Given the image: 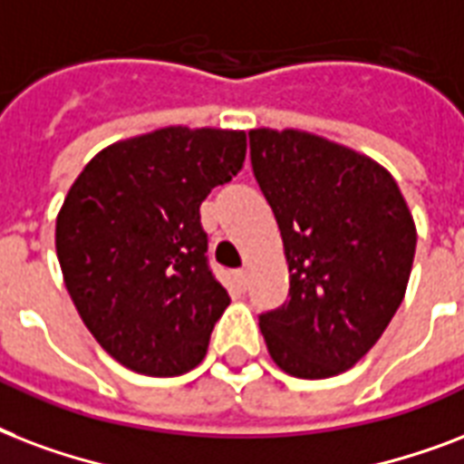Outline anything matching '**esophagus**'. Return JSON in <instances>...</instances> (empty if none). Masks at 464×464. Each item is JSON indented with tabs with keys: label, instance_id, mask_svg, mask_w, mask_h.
<instances>
[{
	"label": "esophagus",
	"instance_id": "esophagus-1",
	"mask_svg": "<svg viewBox=\"0 0 464 464\" xmlns=\"http://www.w3.org/2000/svg\"><path fill=\"white\" fill-rule=\"evenodd\" d=\"M246 276H249V273H246V268H239V271H235L237 285H239L242 290H246Z\"/></svg>",
	"mask_w": 464,
	"mask_h": 464
}]
</instances>
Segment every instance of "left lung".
Wrapping results in <instances>:
<instances>
[{
  "label": "left lung",
  "instance_id": "left-lung-1",
  "mask_svg": "<svg viewBox=\"0 0 464 464\" xmlns=\"http://www.w3.org/2000/svg\"><path fill=\"white\" fill-rule=\"evenodd\" d=\"M249 145L290 271V300L258 314V326L288 375L332 378L378 343L404 300L414 218L390 171L365 154L268 128L251 130Z\"/></svg>",
  "mask_w": 464,
  "mask_h": 464
}]
</instances>
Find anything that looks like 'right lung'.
<instances>
[{"label": "right lung", "mask_w": 464, "mask_h": 464, "mask_svg": "<svg viewBox=\"0 0 464 464\" xmlns=\"http://www.w3.org/2000/svg\"><path fill=\"white\" fill-rule=\"evenodd\" d=\"M244 154L246 132L171 125L106 147L72 183L55 225L64 285L125 368L174 378L206 358L229 295L208 266L200 203Z\"/></svg>", "instance_id": "1"}]
</instances>
